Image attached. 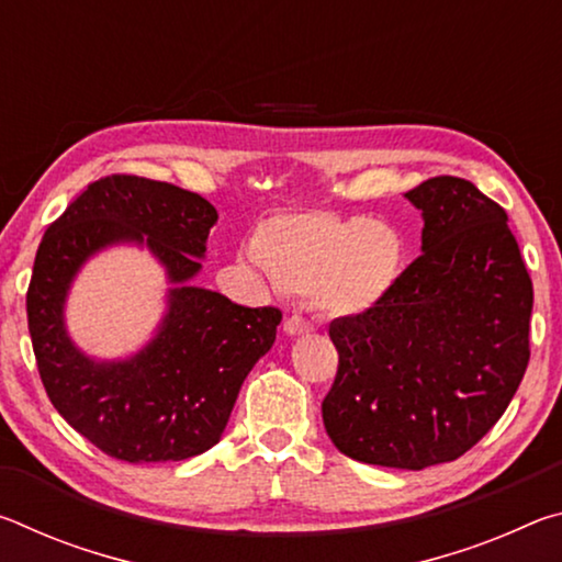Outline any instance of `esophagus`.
Wrapping results in <instances>:
<instances>
[{
  "instance_id": "esophagus-1",
  "label": "esophagus",
  "mask_w": 562,
  "mask_h": 562,
  "mask_svg": "<svg viewBox=\"0 0 562 562\" xmlns=\"http://www.w3.org/2000/svg\"><path fill=\"white\" fill-rule=\"evenodd\" d=\"M315 329V325H312V322H307V319H302V317H288L284 319V331H288L290 337H300V335H310V331Z\"/></svg>"
}]
</instances>
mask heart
<instances>
[{
	"label": "heart",
	"instance_id": "heart-1",
	"mask_svg": "<svg viewBox=\"0 0 562 562\" xmlns=\"http://www.w3.org/2000/svg\"><path fill=\"white\" fill-rule=\"evenodd\" d=\"M245 262L331 317H361L384 304L406 268L394 225L327 211L282 213L260 225Z\"/></svg>",
	"mask_w": 562,
	"mask_h": 562
}]
</instances>
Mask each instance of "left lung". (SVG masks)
I'll list each match as a JSON object with an SVG mask.
<instances>
[{"label": "left lung", "mask_w": 562, "mask_h": 562, "mask_svg": "<svg viewBox=\"0 0 562 562\" xmlns=\"http://www.w3.org/2000/svg\"><path fill=\"white\" fill-rule=\"evenodd\" d=\"M422 211V255L384 304L339 317V369L322 402L349 459L422 471L456 461L506 412L526 374L532 282L508 215L471 180L404 193Z\"/></svg>", "instance_id": "obj_1"}]
</instances>
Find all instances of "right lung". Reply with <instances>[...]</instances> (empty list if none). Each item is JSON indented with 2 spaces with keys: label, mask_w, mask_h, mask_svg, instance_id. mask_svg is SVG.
Instances as JSON below:
<instances>
[{
  "label": "right lung",
  "mask_w": 562,
  "mask_h": 562,
  "mask_svg": "<svg viewBox=\"0 0 562 562\" xmlns=\"http://www.w3.org/2000/svg\"><path fill=\"white\" fill-rule=\"evenodd\" d=\"M217 211L198 193L138 176L91 183L36 250L26 317L52 404L103 453L128 463L186 461L221 441L250 369L268 355L282 312L240 307L193 284ZM148 249L167 272V312L123 360L87 356L65 327L83 263L109 246Z\"/></svg>",
  "instance_id": "right-lung-1"
}]
</instances>
